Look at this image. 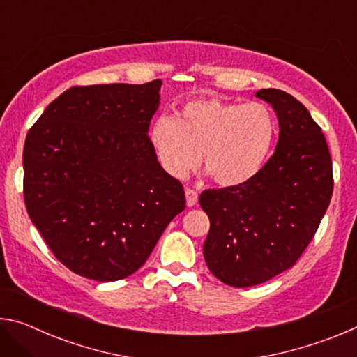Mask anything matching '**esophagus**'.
Returning <instances> with one entry per match:
<instances>
[{
  "label": "esophagus",
  "mask_w": 357,
  "mask_h": 357,
  "mask_svg": "<svg viewBox=\"0 0 357 357\" xmlns=\"http://www.w3.org/2000/svg\"><path fill=\"white\" fill-rule=\"evenodd\" d=\"M185 202H187V206H195L198 203V192L193 190V189H185Z\"/></svg>",
  "instance_id": "1"
}]
</instances>
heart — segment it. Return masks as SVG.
Instances as JSON below:
<instances>
[{
    "label": "heart",
    "instance_id": "heart-1",
    "mask_svg": "<svg viewBox=\"0 0 357 357\" xmlns=\"http://www.w3.org/2000/svg\"><path fill=\"white\" fill-rule=\"evenodd\" d=\"M274 118L259 102L195 99L176 116H160L151 143L172 176L184 179L200 162L222 187L244 184L261 170L273 146Z\"/></svg>",
    "mask_w": 357,
    "mask_h": 357
}]
</instances>
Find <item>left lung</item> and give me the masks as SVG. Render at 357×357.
Returning a JSON list of instances; mask_svg holds the SVG:
<instances>
[{
	"label": "left lung",
	"instance_id": "1",
	"mask_svg": "<svg viewBox=\"0 0 357 357\" xmlns=\"http://www.w3.org/2000/svg\"><path fill=\"white\" fill-rule=\"evenodd\" d=\"M255 96L279 119L274 154L247 183L200 195L211 222L204 259L234 288L259 285L291 268L315 236L334 189L328 143L309 110L280 89Z\"/></svg>",
	"mask_w": 357,
	"mask_h": 357
}]
</instances>
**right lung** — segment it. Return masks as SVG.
<instances>
[{
  "mask_svg": "<svg viewBox=\"0 0 357 357\" xmlns=\"http://www.w3.org/2000/svg\"><path fill=\"white\" fill-rule=\"evenodd\" d=\"M160 86H74L28 132L26 211L72 273L98 282L134 274L185 208L183 184L160 167L148 137Z\"/></svg>",
  "mask_w": 357,
  "mask_h": 357,
  "instance_id": "1",
  "label": "right lung"
}]
</instances>
